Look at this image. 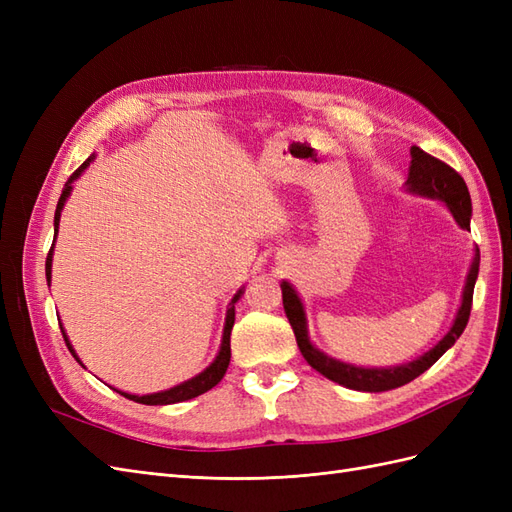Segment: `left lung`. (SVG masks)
Listing matches in <instances>:
<instances>
[{
    "mask_svg": "<svg viewBox=\"0 0 512 512\" xmlns=\"http://www.w3.org/2000/svg\"><path fill=\"white\" fill-rule=\"evenodd\" d=\"M410 156H412V162H410V173H408V181H406L408 192L442 200V203L448 207V211L453 213L455 222L461 228L468 230L470 218H472V200H470L468 185H466V181H463V177L457 173L455 168L444 164L438 158L429 156V153H425L421 147H412ZM478 265H480V252L476 247L468 280H466V286H463L461 307L455 316L451 331H448L429 352H425L423 356H418L416 361L406 363V365H397V367H389V369L356 367V365L342 363V361L333 359V356H327L324 352H320L312 342H309L303 303L299 299L297 290H294L288 282H282L284 312L288 316L294 337H297V344H299L303 359L316 371H320L324 378H329L337 384L346 386V389H354V391H365V393L391 391V389L404 386V384L412 382L414 378L421 376L423 371H427L448 348L457 342L463 329H466L468 318H470V309H472V294H474V284L478 277Z\"/></svg>",
    "mask_w": 512,
    "mask_h": 512,
    "instance_id": "8db88e82",
    "label": "left lung"
}]
</instances>
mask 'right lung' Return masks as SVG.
Listing matches in <instances>:
<instances>
[{"mask_svg":"<svg viewBox=\"0 0 512 512\" xmlns=\"http://www.w3.org/2000/svg\"><path fill=\"white\" fill-rule=\"evenodd\" d=\"M91 160H94V158H87V162H83L79 168H76L74 173H72V177L68 179V183L64 185V190H61L59 203H57V209H55V237H57V228H59L61 209H64V203H66L70 192H72V181L81 177V173L89 166ZM53 245H55V241H53ZM53 245H51L49 256H46V282H51ZM241 294H243V288L235 294V297H232V301H230V305H228L220 352H218V356H215V361H213L205 371H200L198 376H194V378H190V380H185V382L173 386V389H168V391L151 393V395H130V393H123V391H117V393L123 395V397H128V399H132V401H136V404H145V406H168V404H179V401L194 399V397H198V395L207 393L209 389H213V386L224 378L226 369H228V363H230V331H232V324H235V303L241 299ZM59 329H61V335H64V339H66L68 350L72 352L74 359L79 361V356H76V352H74V348H72V344H70V339H68V335H66V331H64V327H61V324H59ZM79 363H81V361H79ZM81 365H83V363H81Z\"/></svg>","mask_w":512,"mask_h":512,"instance_id":"right-lung-1","label":"right lung"}]
</instances>
